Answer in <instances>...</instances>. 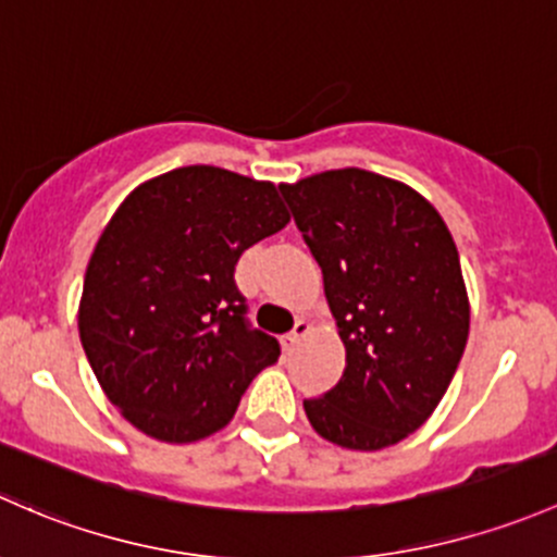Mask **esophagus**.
<instances>
[{"label":"esophagus","instance_id":"34e87169","mask_svg":"<svg viewBox=\"0 0 557 557\" xmlns=\"http://www.w3.org/2000/svg\"><path fill=\"white\" fill-rule=\"evenodd\" d=\"M308 332H311V324H308L306 319H297L295 326H292V332H286V335L281 337V346H284V351L292 354V348H295L297 343L308 335Z\"/></svg>","mask_w":557,"mask_h":557}]
</instances>
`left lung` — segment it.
<instances>
[{"instance_id": "8db88e82", "label": "left lung", "mask_w": 557, "mask_h": 557, "mask_svg": "<svg viewBox=\"0 0 557 557\" xmlns=\"http://www.w3.org/2000/svg\"><path fill=\"white\" fill-rule=\"evenodd\" d=\"M278 190L346 346L337 386L302 403L308 421L348 450L397 445L432 416L467 346L469 297L448 225L412 187L364 169Z\"/></svg>"}]
</instances>
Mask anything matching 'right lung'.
<instances>
[{"label": "right lung", "instance_id": "add662e5", "mask_svg": "<svg viewBox=\"0 0 557 557\" xmlns=\"http://www.w3.org/2000/svg\"><path fill=\"white\" fill-rule=\"evenodd\" d=\"M289 222L276 185L185 165L136 187L101 233L79 300V341L109 403L147 437L195 443L236 416L278 359L251 330L236 262Z\"/></svg>", "mask_w": 557, "mask_h": 557}]
</instances>
